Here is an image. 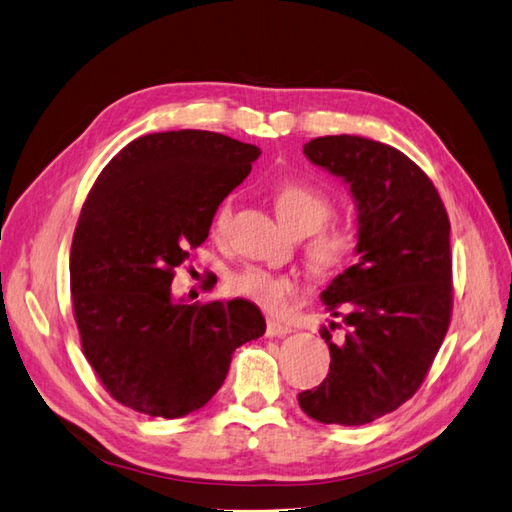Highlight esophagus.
<instances>
[{
	"label": "esophagus",
	"mask_w": 512,
	"mask_h": 512,
	"mask_svg": "<svg viewBox=\"0 0 512 512\" xmlns=\"http://www.w3.org/2000/svg\"><path fill=\"white\" fill-rule=\"evenodd\" d=\"M287 333H292V326L290 324H283V322H279V320H268V324H266V335L268 337H279V335H287Z\"/></svg>",
	"instance_id": "esophagus-1"
}]
</instances>
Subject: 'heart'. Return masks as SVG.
Returning <instances> with one entry per match:
<instances>
[{"label":"heart","instance_id":"1","mask_svg":"<svg viewBox=\"0 0 512 512\" xmlns=\"http://www.w3.org/2000/svg\"><path fill=\"white\" fill-rule=\"evenodd\" d=\"M235 196L222 199L214 212L212 227L216 233H225L233 220ZM277 214L287 231L292 233H316L324 222L333 216V203L316 188L305 183H287L277 192ZM357 244V231L350 225H335L318 231L316 240L309 244L307 264L316 277H333L346 266ZM231 292L240 294L253 303L270 311H283L290 305L296 287L281 274H272L259 268H244L229 277Z\"/></svg>","mask_w":512,"mask_h":512}]
</instances>
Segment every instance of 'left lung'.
I'll list each match as a JSON object with an SVG mask.
<instances>
[{
    "instance_id": "left-lung-1",
    "label": "left lung",
    "mask_w": 512,
    "mask_h": 512,
    "mask_svg": "<svg viewBox=\"0 0 512 512\" xmlns=\"http://www.w3.org/2000/svg\"><path fill=\"white\" fill-rule=\"evenodd\" d=\"M303 153L350 186L359 261L320 294L342 326L320 329L331 368L298 404L316 422L363 426L413 396L448 333L450 220L424 170L389 144L342 134L313 138ZM335 328L345 335L333 340Z\"/></svg>"
}]
</instances>
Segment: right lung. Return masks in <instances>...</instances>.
Instances as JSON below:
<instances>
[{
    "label": "right lung",
    "instance_id": "right-lung-1",
    "mask_svg": "<svg viewBox=\"0 0 512 512\" xmlns=\"http://www.w3.org/2000/svg\"><path fill=\"white\" fill-rule=\"evenodd\" d=\"M259 155L216 131H160L131 140L88 192L71 246L73 313L116 402L164 419L199 411L225 383L235 348L266 333L251 300L188 305L170 290Z\"/></svg>",
    "mask_w": 512,
    "mask_h": 512
}]
</instances>
